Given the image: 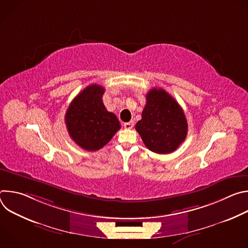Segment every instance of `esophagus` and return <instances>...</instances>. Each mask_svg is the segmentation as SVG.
Listing matches in <instances>:
<instances>
[{"label": "esophagus", "instance_id": "34e87169", "mask_svg": "<svg viewBox=\"0 0 248 248\" xmlns=\"http://www.w3.org/2000/svg\"><path fill=\"white\" fill-rule=\"evenodd\" d=\"M133 122H129V123H125V124H124V128H126V129H130V128H132L133 127Z\"/></svg>", "mask_w": 248, "mask_h": 248}]
</instances>
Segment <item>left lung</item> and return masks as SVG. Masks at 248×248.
<instances>
[{"label":"left lung","instance_id":"1","mask_svg":"<svg viewBox=\"0 0 248 248\" xmlns=\"http://www.w3.org/2000/svg\"><path fill=\"white\" fill-rule=\"evenodd\" d=\"M135 129L145 146L157 154H169L179 148L187 134V122L179 103L162 88L146 95L142 118Z\"/></svg>","mask_w":248,"mask_h":248}]
</instances>
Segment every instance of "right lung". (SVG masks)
Instances as JSON below:
<instances>
[{"label": "right lung", "mask_w": 248, "mask_h": 248, "mask_svg": "<svg viewBox=\"0 0 248 248\" xmlns=\"http://www.w3.org/2000/svg\"><path fill=\"white\" fill-rule=\"evenodd\" d=\"M105 89L92 84L83 89L70 103L64 122L69 136L82 149L97 151L103 148L121 128L115 114L103 104Z\"/></svg>", "instance_id": "1"}]
</instances>
